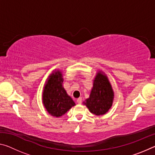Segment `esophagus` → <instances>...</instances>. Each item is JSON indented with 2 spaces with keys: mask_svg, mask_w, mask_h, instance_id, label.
I'll return each instance as SVG.
<instances>
[{
  "mask_svg": "<svg viewBox=\"0 0 155 155\" xmlns=\"http://www.w3.org/2000/svg\"><path fill=\"white\" fill-rule=\"evenodd\" d=\"M77 102L78 104H81V103H82V98H78L77 100Z\"/></svg>",
  "mask_w": 155,
  "mask_h": 155,
  "instance_id": "esophagus-1",
  "label": "esophagus"
}]
</instances>
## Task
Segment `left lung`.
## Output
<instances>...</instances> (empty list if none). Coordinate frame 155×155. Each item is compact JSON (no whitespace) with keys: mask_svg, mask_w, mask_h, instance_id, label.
<instances>
[{"mask_svg":"<svg viewBox=\"0 0 155 155\" xmlns=\"http://www.w3.org/2000/svg\"><path fill=\"white\" fill-rule=\"evenodd\" d=\"M114 99V91L108 77L105 73L99 70L93 80L90 97L83 102V104L91 114L103 115L111 108Z\"/></svg>","mask_w":155,"mask_h":155,"instance_id":"obj_1","label":"left lung"}]
</instances>
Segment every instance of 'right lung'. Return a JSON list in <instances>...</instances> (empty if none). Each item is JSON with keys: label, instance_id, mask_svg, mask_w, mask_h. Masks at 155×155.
<instances>
[{"label": "right lung", "instance_id": "right-lung-1", "mask_svg": "<svg viewBox=\"0 0 155 155\" xmlns=\"http://www.w3.org/2000/svg\"><path fill=\"white\" fill-rule=\"evenodd\" d=\"M64 78L60 70L52 71L44 84L42 103L52 116L59 117L66 114L76 104L63 86Z\"/></svg>", "mask_w": 155, "mask_h": 155}]
</instances>
